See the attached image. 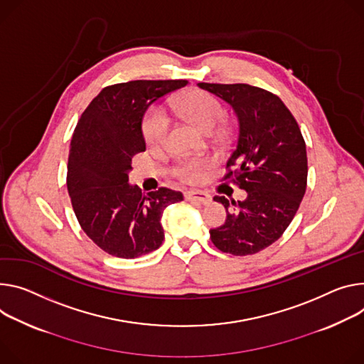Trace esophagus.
Returning a JSON list of instances; mask_svg holds the SVG:
<instances>
[{
    "mask_svg": "<svg viewBox=\"0 0 364 364\" xmlns=\"http://www.w3.org/2000/svg\"><path fill=\"white\" fill-rule=\"evenodd\" d=\"M186 200L188 202H197L202 205H209L212 202V196L206 191H200V190H191V191H186L184 193Z\"/></svg>",
    "mask_w": 364,
    "mask_h": 364,
    "instance_id": "1",
    "label": "esophagus"
}]
</instances>
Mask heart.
<instances>
[{"instance_id":"b5f03b06","label":"heart","mask_w":364,"mask_h":364,"mask_svg":"<svg viewBox=\"0 0 364 364\" xmlns=\"http://www.w3.org/2000/svg\"><path fill=\"white\" fill-rule=\"evenodd\" d=\"M173 109L199 126L205 132H213L225 119L226 110L218 97L208 91L194 90L177 97L173 102ZM142 135L149 146H161L168 135L170 117L159 106H151L142 116ZM210 168L208 158L184 159L173 167V174L184 181L196 183L203 178Z\"/></svg>"}]
</instances>
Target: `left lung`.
<instances>
[{
  "label": "left lung",
  "instance_id": "obj_1",
  "mask_svg": "<svg viewBox=\"0 0 364 364\" xmlns=\"http://www.w3.org/2000/svg\"><path fill=\"white\" fill-rule=\"evenodd\" d=\"M234 107L238 116L235 149L222 181L247 191L242 202L215 196L226 209L210 240L222 252L251 255L276 242L293 220L308 181V156L302 132L280 98L248 84L199 82Z\"/></svg>",
  "mask_w": 364,
  "mask_h": 364
}]
</instances>
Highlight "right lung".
Listing matches in <instances>:
<instances>
[{
	"label": "right lung",
	"instance_id": "obj_1",
	"mask_svg": "<svg viewBox=\"0 0 364 364\" xmlns=\"http://www.w3.org/2000/svg\"><path fill=\"white\" fill-rule=\"evenodd\" d=\"M187 80H136L103 88L81 114L71 139L67 187L87 237L105 252L136 258L164 241V209L183 193L159 187L148 194L130 186L132 158L145 151L142 116Z\"/></svg>",
	"mask_w": 364,
	"mask_h": 364
}]
</instances>
